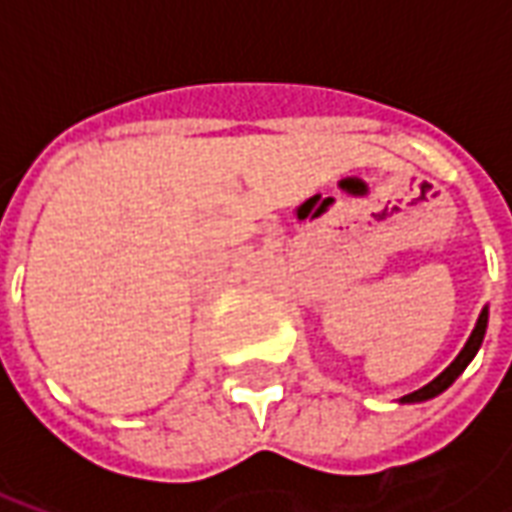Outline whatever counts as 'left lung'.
Masks as SVG:
<instances>
[{"label":"left lung","mask_w":512,"mask_h":512,"mask_svg":"<svg viewBox=\"0 0 512 512\" xmlns=\"http://www.w3.org/2000/svg\"><path fill=\"white\" fill-rule=\"evenodd\" d=\"M485 326H488V310L480 312V318H477V326H474V332L472 337L466 340V345H463V351L458 356H455V362H452L441 376H436L430 384H425L422 389H417V392H411V395H403L400 400L403 403H419V400H428V397H436L439 392H444L447 386L455 381V378L461 376L463 373V367L469 365L474 359V354H477V348H480V343H483V337H485Z\"/></svg>","instance_id":"left-lung-1"}]
</instances>
